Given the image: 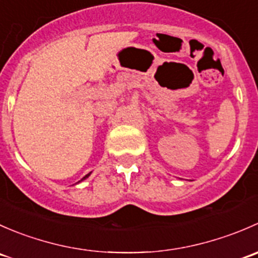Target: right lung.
Returning a JSON list of instances; mask_svg holds the SVG:
<instances>
[{
    "label": "right lung",
    "instance_id": "1",
    "mask_svg": "<svg viewBox=\"0 0 258 258\" xmlns=\"http://www.w3.org/2000/svg\"><path fill=\"white\" fill-rule=\"evenodd\" d=\"M88 176H90V173H88V175H86V176H85V177H83V178H82V179H85V178H87V177H88Z\"/></svg>",
    "mask_w": 258,
    "mask_h": 258
}]
</instances>
